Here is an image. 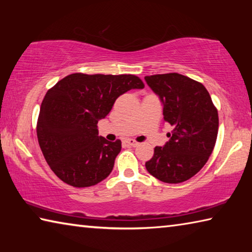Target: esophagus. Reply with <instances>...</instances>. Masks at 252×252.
<instances>
[{"mask_svg":"<svg viewBox=\"0 0 252 252\" xmlns=\"http://www.w3.org/2000/svg\"><path fill=\"white\" fill-rule=\"evenodd\" d=\"M126 142L127 144H129V146H131V147H136V146H138V144H139L138 142L134 141L133 139H127Z\"/></svg>","mask_w":252,"mask_h":252,"instance_id":"obj_1","label":"esophagus"}]
</instances>
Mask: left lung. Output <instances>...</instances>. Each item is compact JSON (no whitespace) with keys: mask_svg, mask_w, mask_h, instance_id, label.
I'll list each match as a JSON object with an SVG mask.
<instances>
[{"mask_svg":"<svg viewBox=\"0 0 252 252\" xmlns=\"http://www.w3.org/2000/svg\"><path fill=\"white\" fill-rule=\"evenodd\" d=\"M163 105V120L173 126L169 141L156 147L148 172L165 183L189 180L207 163L218 135V111L203 87L179 73L144 78Z\"/></svg>","mask_w":252,"mask_h":252,"instance_id":"obj_1","label":"left lung"}]
</instances>
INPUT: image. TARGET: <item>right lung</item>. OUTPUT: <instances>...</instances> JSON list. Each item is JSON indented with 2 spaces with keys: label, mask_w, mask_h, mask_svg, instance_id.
Listing matches in <instances>:
<instances>
[{
  "label": "right lung",
  "mask_w": 252,
  "mask_h": 252,
  "mask_svg": "<svg viewBox=\"0 0 252 252\" xmlns=\"http://www.w3.org/2000/svg\"><path fill=\"white\" fill-rule=\"evenodd\" d=\"M144 84L132 74L73 73L51 88L42 101L36 133L52 171L75 188L94 186L112 171L121 141L99 135L97 122L114 102Z\"/></svg>",
  "instance_id": "add662e5"
}]
</instances>
